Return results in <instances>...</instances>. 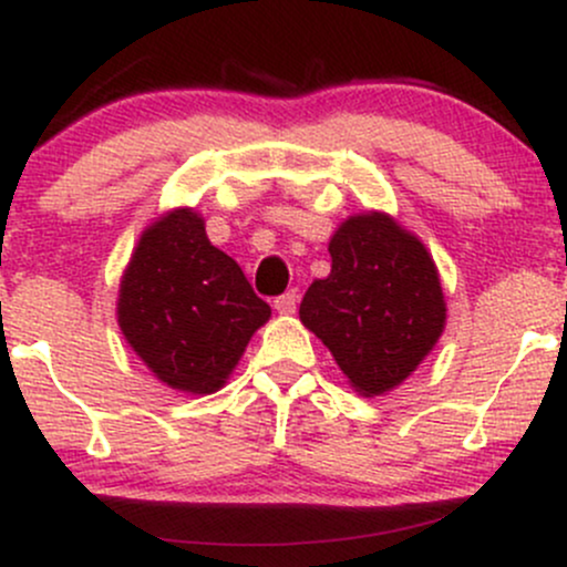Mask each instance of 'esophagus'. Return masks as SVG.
<instances>
[{
    "label": "esophagus",
    "mask_w": 567,
    "mask_h": 567,
    "mask_svg": "<svg viewBox=\"0 0 567 567\" xmlns=\"http://www.w3.org/2000/svg\"><path fill=\"white\" fill-rule=\"evenodd\" d=\"M296 303H298V290H288L279 298H275V309L279 315H292V311H296Z\"/></svg>",
    "instance_id": "obj_1"
}]
</instances>
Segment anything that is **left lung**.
I'll use <instances>...</instances> for the list:
<instances>
[{"label": "left lung", "mask_w": 567, "mask_h": 567, "mask_svg": "<svg viewBox=\"0 0 567 567\" xmlns=\"http://www.w3.org/2000/svg\"><path fill=\"white\" fill-rule=\"evenodd\" d=\"M328 250L333 266L306 290L301 322L357 392H392L445 330L437 266L424 243L386 213L347 218Z\"/></svg>", "instance_id": "1"}]
</instances>
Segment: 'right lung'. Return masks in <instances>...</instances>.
Returning a JSON list of instances; mask_svg holds the SVG:
<instances>
[{
    "label": "right lung",
    "instance_id": "1",
    "mask_svg": "<svg viewBox=\"0 0 567 567\" xmlns=\"http://www.w3.org/2000/svg\"><path fill=\"white\" fill-rule=\"evenodd\" d=\"M269 317V303L210 245L192 207L165 213L141 234L116 301L122 336L143 365L188 394L218 392Z\"/></svg>",
    "mask_w": 567,
    "mask_h": 567
}]
</instances>
